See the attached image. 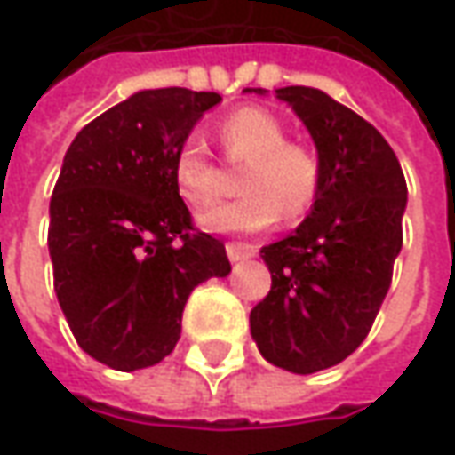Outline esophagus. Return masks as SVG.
I'll return each mask as SVG.
<instances>
[{"mask_svg":"<svg viewBox=\"0 0 455 455\" xmlns=\"http://www.w3.org/2000/svg\"><path fill=\"white\" fill-rule=\"evenodd\" d=\"M225 251H228V259L230 261H245V259L256 256V248L248 245V243H228Z\"/></svg>","mask_w":455,"mask_h":455,"instance_id":"1","label":"esophagus"}]
</instances>
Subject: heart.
Here are the masks:
<instances>
[{"label": "heart", "instance_id": "heart-1", "mask_svg": "<svg viewBox=\"0 0 455 455\" xmlns=\"http://www.w3.org/2000/svg\"><path fill=\"white\" fill-rule=\"evenodd\" d=\"M220 140L230 158L245 161L240 189L199 212V225L210 233H259L279 217L297 220L320 192L323 169L312 150L286 140L284 123L263 107H240L220 123ZM173 184L194 204H207L220 194V171L202 138L189 135L173 156Z\"/></svg>", "mask_w": 455, "mask_h": 455}]
</instances>
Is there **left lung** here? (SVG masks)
<instances>
[{
    "mask_svg": "<svg viewBox=\"0 0 455 455\" xmlns=\"http://www.w3.org/2000/svg\"><path fill=\"white\" fill-rule=\"evenodd\" d=\"M276 97L309 130L323 179L305 222L261 248L271 291L251 309V335L268 363L315 374L348 358L374 325L402 251L407 184L381 132L346 104L312 86Z\"/></svg>",
    "mask_w": 455,
    "mask_h": 455,
    "instance_id": "1",
    "label": "left lung"
}]
</instances>
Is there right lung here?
I'll list each match as a JSON object with an SVG mask.
<instances>
[{"mask_svg": "<svg viewBox=\"0 0 455 455\" xmlns=\"http://www.w3.org/2000/svg\"><path fill=\"white\" fill-rule=\"evenodd\" d=\"M222 97L138 92L81 130L51 196L53 289L81 351L117 371L164 361L192 289L228 276L222 240L192 225L173 156Z\"/></svg>", "mask_w": 455, "mask_h": 455, "instance_id": "obj_1", "label": "right lung"}]
</instances>
